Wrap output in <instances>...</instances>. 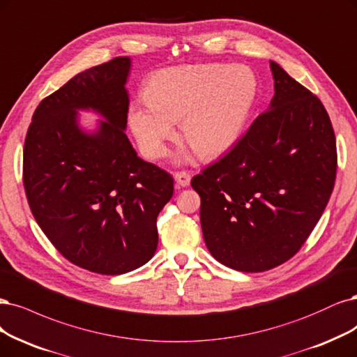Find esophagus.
I'll return each instance as SVG.
<instances>
[{
  "instance_id": "obj_1",
  "label": "esophagus",
  "mask_w": 357,
  "mask_h": 357,
  "mask_svg": "<svg viewBox=\"0 0 357 357\" xmlns=\"http://www.w3.org/2000/svg\"><path fill=\"white\" fill-rule=\"evenodd\" d=\"M174 180L178 186L186 188L190 184V174L188 173V171H177V173L174 174Z\"/></svg>"
}]
</instances>
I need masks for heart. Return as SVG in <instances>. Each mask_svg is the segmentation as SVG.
Segmentation results:
<instances>
[{"mask_svg": "<svg viewBox=\"0 0 357 357\" xmlns=\"http://www.w3.org/2000/svg\"><path fill=\"white\" fill-rule=\"evenodd\" d=\"M257 94L251 69L221 63L164 68L144 84V100L128 109V124L146 156H164L180 121L181 137L201 159L229 152L241 137Z\"/></svg>", "mask_w": 357, "mask_h": 357, "instance_id": "obj_1", "label": "heart"}]
</instances>
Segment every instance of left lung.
Returning <instances> with one entry per match:
<instances>
[{"label": "left lung", "mask_w": 357, "mask_h": 357, "mask_svg": "<svg viewBox=\"0 0 357 357\" xmlns=\"http://www.w3.org/2000/svg\"><path fill=\"white\" fill-rule=\"evenodd\" d=\"M275 96L235 147L192 178L208 251L239 272L296 255L333 193L337 144L322 102L270 61Z\"/></svg>", "instance_id": "left-lung-1"}]
</instances>
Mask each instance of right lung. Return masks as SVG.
<instances>
[{
  "mask_svg": "<svg viewBox=\"0 0 357 357\" xmlns=\"http://www.w3.org/2000/svg\"><path fill=\"white\" fill-rule=\"evenodd\" d=\"M130 68V57H115L45 97L23 147V184L36 223L66 260L100 275L151 260L158 214L174 192L173 177L139 158L126 134ZM78 109L105 121L84 132Z\"/></svg>",
  "mask_w": 357,
  "mask_h": 357,
  "instance_id": "obj_1",
  "label": "right lung"
}]
</instances>
